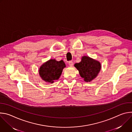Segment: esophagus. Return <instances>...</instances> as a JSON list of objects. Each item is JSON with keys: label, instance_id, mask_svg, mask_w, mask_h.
<instances>
[{"label": "esophagus", "instance_id": "esophagus-1", "mask_svg": "<svg viewBox=\"0 0 132 132\" xmlns=\"http://www.w3.org/2000/svg\"><path fill=\"white\" fill-rule=\"evenodd\" d=\"M68 64H69V66H70V67H71V66H73V62H72V61H69V62H68Z\"/></svg>", "mask_w": 132, "mask_h": 132}]
</instances>
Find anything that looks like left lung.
I'll use <instances>...</instances> for the list:
<instances>
[{
	"label": "left lung",
	"mask_w": 132,
	"mask_h": 132,
	"mask_svg": "<svg viewBox=\"0 0 132 132\" xmlns=\"http://www.w3.org/2000/svg\"><path fill=\"white\" fill-rule=\"evenodd\" d=\"M79 71L81 77L86 82H90L95 79L101 69V63L88 56H83L81 62L74 65Z\"/></svg>",
	"instance_id": "left-lung-1"
}]
</instances>
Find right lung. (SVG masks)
I'll use <instances>...</instances> for the list:
<instances>
[{"instance_id": "add662e5", "label": "right lung", "mask_w": 132, "mask_h": 132, "mask_svg": "<svg viewBox=\"0 0 132 132\" xmlns=\"http://www.w3.org/2000/svg\"><path fill=\"white\" fill-rule=\"evenodd\" d=\"M65 67L66 65L63 60L57 61L55 59H50L40 66L39 75L46 82L52 84L60 78Z\"/></svg>"}]
</instances>
